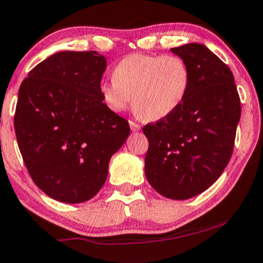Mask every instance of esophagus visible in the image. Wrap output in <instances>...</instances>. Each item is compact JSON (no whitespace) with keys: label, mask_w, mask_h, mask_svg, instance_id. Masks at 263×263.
I'll list each match as a JSON object with an SVG mask.
<instances>
[{"label":"esophagus","mask_w":263,"mask_h":263,"mask_svg":"<svg viewBox=\"0 0 263 263\" xmlns=\"http://www.w3.org/2000/svg\"><path fill=\"white\" fill-rule=\"evenodd\" d=\"M129 125H130V129L132 132H139L140 130V125L138 123H135V121H129Z\"/></svg>","instance_id":"34e87169"}]
</instances>
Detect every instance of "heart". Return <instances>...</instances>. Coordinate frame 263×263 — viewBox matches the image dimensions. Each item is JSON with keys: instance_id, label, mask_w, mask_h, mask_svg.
<instances>
[{"instance_id": "obj_1", "label": "heart", "mask_w": 263, "mask_h": 263, "mask_svg": "<svg viewBox=\"0 0 263 263\" xmlns=\"http://www.w3.org/2000/svg\"><path fill=\"white\" fill-rule=\"evenodd\" d=\"M114 80L100 84V97L114 112L133 110L145 120L173 114L187 98L191 70L177 55L132 53L115 66Z\"/></svg>"}]
</instances>
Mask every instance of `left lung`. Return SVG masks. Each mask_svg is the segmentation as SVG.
<instances>
[{"label":"left lung","instance_id":"8db88e82","mask_svg":"<svg viewBox=\"0 0 263 263\" xmlns=\"http://www.w3.org/2000/svg\"><path fill=\"white\" fill-rule=\"evenodd\" d=\"M191 70L182 105L169 117L143 128L149 148L145 177L171 199H188L210 188L233 152L241 101L230 67L204 45L171 49Z\"/></svg>","mask_w":263,"mask_h":263}]
</instances>
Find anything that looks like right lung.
I'll use <instances>...</instances> for the list:
<instances>
[{
  "label": "right lung",
  "mask_w": 263,
  "mask_h": 263,
  "mask_svg": "<svg viewBox=\"0 0 263 263\" xmlns=\"http://www.w3.org/2000/svg\"><path fill=\"white\" fill-rule=\"evenodd\" d=\"M105 69L97 51H60L20 86L13 123L22 159L33 183L59 202L91 199L130 133L128 120L101 100Z\"/></svg>",
  "instance_id": "add662e5"
}]
</instances>
